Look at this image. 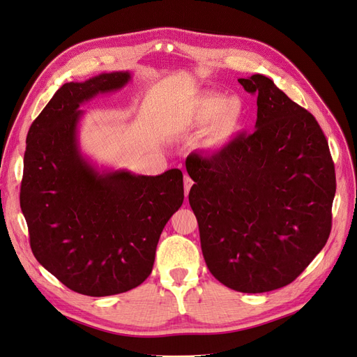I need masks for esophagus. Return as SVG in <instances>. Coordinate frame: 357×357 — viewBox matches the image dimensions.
Returning a JSON list of instances; mask_svg holds the SVG:
<instances>
[{
	"mask_svg": "<svg viewBox=\"0 0 357 357\" xmlns=\"http://www.w3.org/2000/svg\"><path fill=\"white\" fill-rule=\"evenodd\" d=\"M183 185H185V197H188V194H189V189H191V186L194 185V181L189 178L188 175H185L183 176Z\"/></svg>",
	"mask_w": 357,
	"mask_h": 357,
	"instance_id": "1",
	"label": "esophagus"
}]
</instances>
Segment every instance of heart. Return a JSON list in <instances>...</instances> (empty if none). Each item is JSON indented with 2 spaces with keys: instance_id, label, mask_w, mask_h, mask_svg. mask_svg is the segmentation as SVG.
Wrapping results in <instances>:
<instances>
[{
  "instance_id": "1",
  "label": "heart",
  "mask_w": 357,
  "mask_h": 357,
  "mask_svg": "<svg viewBox=\"0 0 357 357\" xmlns=\"http://www.w3.org/2000/svg\"><path fill=\"white\" fill-rule=\"evenodd\" d=\"M243 113V105L236 99L229 102L225 96H206L197 102L189 121L199 126H206L215 121L206 142V148L217 149L238 130Z\"/></svg>"
}]
</instances>
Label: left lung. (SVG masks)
<instances>
[{
	"instance_id": "left-lung-1",
	"label": "left lung",
	"mask_w": 357,
	"mask_h": 357,
	"mask_svg": "<svg viewBox=\"0 0 357 357\" xmlns=\"http://www.w3.org/2000/svg\"><path fill=\"white\" fill-rule=\"evenodd\" d=\"M257 93V122L221 151L189 155V191L205 263L220 282L266 293L294 281L331 229L335 165L312 113L271 79H238Z\"/></svg>"
}]
</instances>
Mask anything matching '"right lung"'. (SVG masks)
<instances>
[{"instance_id":"1","label":"right lung","mask_w":357,"mask_h":357,"mask_svg":"<svg viewBox=\"0 0 357 357\" xmlns=\"http://www.w3.org/2000/svg\"><path fill=\"white\" fill-rule=\"evenodd\" d=\"M130 71L63 84L33 122L20 205L38 263L76 293L129 291L152 273L159 236L183 202V176L103 168L83 155V103L122 90Z\"/></svg>"}]
</instances>
